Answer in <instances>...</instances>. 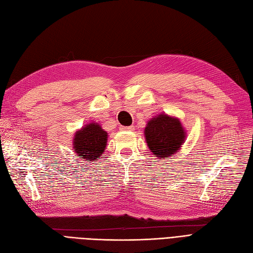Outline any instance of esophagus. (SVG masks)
<instances>
[{"label": "esophagus", "instance_id": "34e87169", "mask_svg": "<svg viewBox=\"0 0 253 253\" xmlns=\"http://www.w3.org/2000/svg\"><path fill=\"white\" fill-rule=\"evenodd\" d=\"M120 130L121 131H133L134 126H121Z\"/></svg>", "mask_w": 253, "mask_h": 253}]
</instances>
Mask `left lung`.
Returning a JSON list of instances; mask_svg holds the SVG:
<instances>
[{"label": "left lung", "instance_id": "left-lung-1", "mask_svg": "<svg viewBox=\"0 0 253 253\" xmlns=\"http://www.w3.org/2000/svg\"><path fill=\"white\" fill-rule=\"evenodd\" d=\"M144 135L153 155L158 159H168L178 153L187 133L177 117L161 112L147 122Z\"/></svg>", "mask_w": 253, "mask_h": 253}]
</instances>
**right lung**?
I'll return each instance as SVG.
<instances>
[{
    "label": "right lung",
    "instance_id": "1",
    "mask_svg": "<svg viewBox=\"0 0 253 253\" xmlns=\"http://www.w3.org/2000/svg\"><path fill=\"white\" fill-rule=\"evenodd\" d=\"M108 141V133L99 123L89 122L76 131L72 138L74 153L83 161H96L103 155Z\"/></svg>",
    "mask_w": 253,
    "mask_h": 253
}]
</instances>
